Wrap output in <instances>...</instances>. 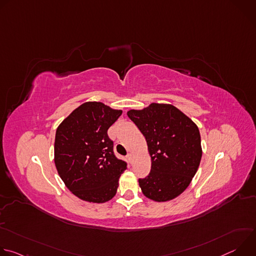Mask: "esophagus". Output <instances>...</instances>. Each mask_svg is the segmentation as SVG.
Listing matches in <instances>:
<instances>
[{
	"label": "esophagus",
	"mask_w": 256,
	"mask_h": 256,
	"mask_svg": "<svg viewBox=\"0 0 256 256\" xmlns=\"http://www.w3.org/2000/svg\"><path fill=\"white\" fill-rule=\"evenodd\" d=\"M126 158H128V160L130 163L132 162V154L128 153V156H126Z\"/></svg>",
	"instance_id": "esophagus-1"
}]
</instances>
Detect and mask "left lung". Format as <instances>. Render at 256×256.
<instances>
[{
  "instance_id": "obj_1",
  "label": "left lung",
  "mask_w": 256,
  "mask_h": 256,
  "mask_svg": "<svg viewBox=\"0 0 256 256\" xmlns=\"http://www.w3.org/2000/svg\"><path fill=\"white\" fill-rule=\"evenodd\" d=\"M128 116L144 134L151 156V172L138 179L144 196L167 202L184 192L196 175L202 151L198 126L171 104L151 103Z\"/></svg>"
}]
</instances>
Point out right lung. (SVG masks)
I'll list each match as a JSON object with an SVG mask.
<instances>
[{
    "label": "right lung",
    "mask_w": 256,
    "mask_h": 256,
    "mask_svg": "<svg viewBox=\"0 0 256 256\" xmlns=\"http://www.w3.org/2000/svg\"><path fill=\"white\" fill-rule=\"evenodd\" d=\"M122 112L89 101L76 108L58 126L54 164L66 186L79 198L102 204L116 194L126 163L116 157L107 134Z\"/></svg>",
    "instance_id": "add662e5"
}]
</instances>
